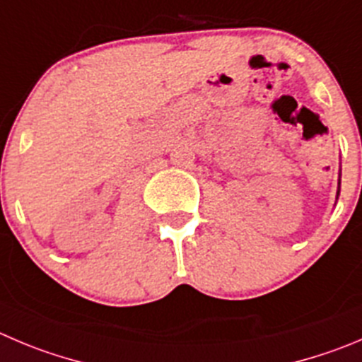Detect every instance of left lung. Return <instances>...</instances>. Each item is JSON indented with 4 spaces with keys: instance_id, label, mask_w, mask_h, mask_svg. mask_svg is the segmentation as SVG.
Masks as SVG:
<instances>
[{
    "instance_id": "1",
    "label": "left lung",
    "mask_w": 362,
    "mask_h": 362,
    "mask_svg": "<svg viewBox=\"0 0 362 362\" xmlns=\"http://www.w3.org/2000/svg\"><path fill=\"white\" fill-rule=\"evenodd\" d=\"M338 194H339V192H338Z\"/></svg>"
}]
</instances>
